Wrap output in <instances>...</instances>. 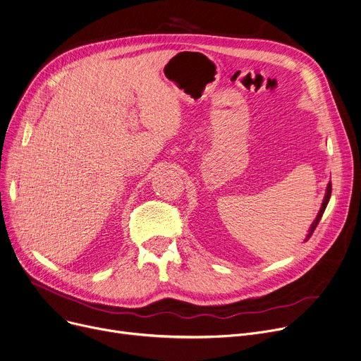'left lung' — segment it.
Listing matches in <instances>:
<instances>
[{"label": "left lung", "instance_id": "left-lung-1", "mask_svg": "<svg viewBox=\"0 0 361 361\" xmlns=\"http://www.w3.org/2000/svg\"><path fill=\"white\" fill-rule=\"evenodd\" d=\"M331 190H332V185H331V182H329V183H328V186H326V193H325V198H324L322 207H321V209H319V212H318V215H317L315 221L312 223V226H311V228H310V233H308L307 238H305V241H308V240L311 238V235L314 234V231H315L317 226L319 224V221H321V218H322V214H324V211H325V208H326V205H328V201H329V198H331Z\"/></svg>", "mask_w": 361, "mask_h": 361}]
</instances>
